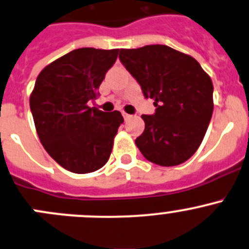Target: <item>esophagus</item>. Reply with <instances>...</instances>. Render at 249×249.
I'll return each instance as SVG.
<instances>
[{"label":"esophagus","instance_id":"obj_1","mask_svg":"<svg viewBox=\"0 0 249 249\" xmlns=\"http://www.w3.org/2000/svg\"><path fill=\"white\" fill-rule=\"evenodd\" d=\"M123 117H124V119H125V120H127V119H129L130 117H131V115L127 114V113H125V112H123Z\"/></svg>","mask_w":249,"mask_h":249}]
</instances>
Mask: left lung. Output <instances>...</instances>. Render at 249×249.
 <instances>
[{"mask_svg":"<svg viewBox=\"0 0 249 249\" xmlns=\"http://www.w3.org/2000/svg\"><path fill=\"white\" fill-rule=\"evenodd\" d=\"M119 58L157 107L142 115L144 131L135 140L144 158L161 166L191 158L213 114L211 76L194 57L165 45L122 48Z\"/></svg>","mask_w":249,"mask_h":249,"instance_id":"obj_1","label":"left lung"}]
</instances>
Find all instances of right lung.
Segmentation results:
<instances>
[{
    "label": "right lung",
    "instance_id": "obj_1",
    "mask_svg": "<svg viewBox=\"0 0 249 249\" xmlns=\"http://www.w3.org/2000/svg\"><path fill=\"white\" fill-rule=\"evenodd\" d=\"M118 52V48H78L53 60L36 79L30 109L38 139L47 153L71 173L102 168L124 122L118 110L106 113L88 106L98 97V88Z\"/></svg>",
    "mask_w": 249,
    "mask_h": 249
}]
</instances>
